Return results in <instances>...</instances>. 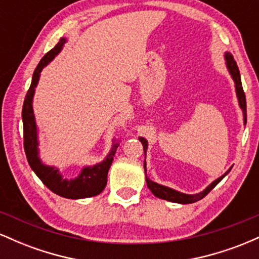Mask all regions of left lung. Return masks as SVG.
Here are the masks:
<instances>
[{
	"label": "left lung",
	"mask_w": 259,
	"mask_h": 259,
	"mask_svg": "<svg viewBox=\"0 0 259 259\" xmlns=\"http://www.w3.org/2000/svg\"><path fill=\"white\" fill-rule=\"evenodd\" d=\"M225 59H227V65H228V69L230 72L231 76H233L234 81H235V88H236V94H237V99H239V103L240 107L242 108L243 112V119L247 120V114H246V96H245V92H243L242 89V84H241V78H240V72H239V68H237L236 62H235L234 56L231 53L227 52L225 53ZM140 141H141L142 146H144V151L146 152L147 150V141L144 138H140ZM231 170V168L225 173L224 175H222L221 178H218L215 181H213L209 186L207 187L204 191L200 192V194H196V195H186V194H181V192L175 191L173 189H169V187H165L163 185H159V184L154 183V181L150 180L146 177V183L148 189L151 190V192L154 196H157L158 198H162V200H167L170 202H175V203H183V204H187V203H194V202H197L202 200L204 196H207L209 194V191H212L214 187L221 183V180L223 178L227 175L229 171ZM145 173H146V164H145Z\"/></svg>",
	"instance_id": "1"
}]
</instances>
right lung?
<instances>
[{"label":"right lung","mask_w":259,"mask_h":259,"mask_svg":"<svg viewBox=\"0 0 259 259\" xmlns=\"http://www.w3.org/2000/svg\"><path fill=\"white\" fill-rule=\"evenodd\" d=\"M65 42V38H61L59 42L55 47L44 56L40 63L37 64L35 69L34 75H32L31 85L29 88L24 100L22 111L23 119V130H24V151L26 154L29 165H30L35 174L37 175L38 179L51 190L52 192L57 194L62 197L72 198H86L91 196L100 195L103 191L107 184V175H108L109 167H111L114 154L117 152V148L119 144L113 145L111 152L108 153L107 158L100 164L94 165V167H86L81 170L78 178L73 180H65L61 177L58 169L53 167H47L42 164L37 157V133L36 124H35L34 112H32V96H34L35 86L38 81L42 68L55 58V56L61 51L62 47Z\"/></svg>","instance_id":"right-lung-1"}]
</instances>
